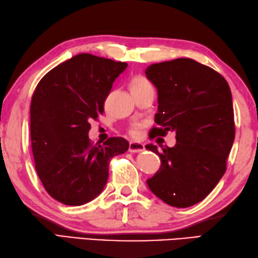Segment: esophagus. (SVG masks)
Returning <instances> with one entry per match:
<instances>
[{"label":"esophagus","instance_id":"esophagus-1","mask_svg":"<svg viewBox=\"0 0 258 258\" xmlns=\"http://www.w3.org/2000/svg\"><path fill=\"white\" fill-rule=\"evenodd\" d=\"M145 150V146L140 143H130L129 144V151L130 152H141Z\"/></svg>","mask_w":258,"mask_h":258}]
</instances>
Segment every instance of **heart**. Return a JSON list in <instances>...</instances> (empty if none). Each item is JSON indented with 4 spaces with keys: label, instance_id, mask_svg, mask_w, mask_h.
Masks as SVG:
<instances>
[{
    "label": "heart",
    "instance_id": "b5f03b06",
    "mask_svg": "<svg viewBox=\"0 0 258 258\" xmlns=\"http://www.w3.org/2000/svg\"><path fill=\"white\" fill-rule=\"evenodd\" d=\"M152 87L151 83L147 80V79L145 77H136L134 80H133V83H131V91H139V90H144V89H147V88H150ZM141 123H134L131 124V127L129 128V134L133 136V137H137L139 135V130L141 128Z\"/></svg>",
    "mask_w": 258,
    "mask_h": 258
}]
</instances>
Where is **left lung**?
Returning a JSON list of instances; mask_svg holds the SVG:
<instances>
[{"label":"left lung","instance_id":"8db88e82","mask_svg":"<svg viewBox=\"0 0 258 258\" xmlns=\"http://www.w3.org/2000/svg\"><path fill=\"white\" fill-rule=\"evenodd\" d=\"M146 76L158 91V112L151 130L156 136L175 131L177 144L147 145L161 159L159 170L147 180L162 202L190 207L216 187L226 171L235 139L232 92L227 81L212 68L180 57L151 64Z\"/></svg>","mask_w":258,"mask_h":258}]
</instances>
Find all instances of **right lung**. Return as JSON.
<instances>
[{"label": "right lung", "mask_w": 258, "mask_h": 258, "mask_svg": "<svg viewBox=\"0 0 258 258\" xmlns=\"http://www.w3.org/2000/svg\"><path fill=\"white\" fill-rule=\"evenodd\" d=\"M128 64L81 53L41 79L31 100V145L35 169L51 197L69 206L96 198L106 186L109 162L129 143L112 137L93 145L90 120L103 113L112 83Z\"/></svg>", "instance_id": "right-lung-1"}]
</instances>
